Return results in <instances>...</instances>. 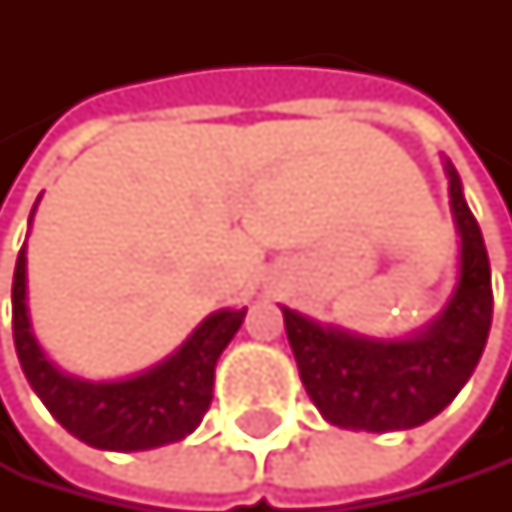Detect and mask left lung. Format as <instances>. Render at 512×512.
<instances>
[{
    "label": "left lung",
    "instance_id": "8db88e82",
    "mask_svg": "<svg viewBox=\"0 0 512 512\" xmlns=\"http://www.w3.org/2000/svg\"><path fill=\"white\" fill-rule=\"evenodd\" d=\"M458 230V276L445 307L405 338H368L282 307L307 396L341 430L421 427L461 393L488 341L491 267L455 165L442 159Z\"/></svg>",
    "mask_w": 512,
    "mask_h": 512
}]
</instances>
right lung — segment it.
I'll use <instances>...</instances> for the list:
<instances>
[{
	"label": "right lung",
	"instance_id": "1",
	"mask_svg": "<svg viewBox=\"0 0 512 512\" xmlns=\"http://www.w3.org/2000/svg\"><path fill=\"white\" fill-rule=\"evenodd\" d=\"M39 205V199H36ZM36 205L30 211V224ZM14 350L21 368L54 415L76 439L104 451H147L190 436L211 405L214 365L245 319L242 310L205 316L190 338L147 371L116 381H88L54 365L42 350L27 304V242L17 254L11 285Z\"/></svg>",
	"mask_w": 512,
	"mask_h": 512
}]
</instances>
